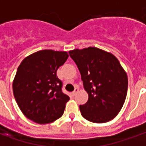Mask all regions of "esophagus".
<instances>
[{"instance_id": "esophagus-1", "label": "esophagus", "mask_w": 146, "mask_h": 146, "mask_svg": "<svg viewBox=\"0 0 146 146\" xmlns=\"http://www.w3.org/2000/svg\"><path fill=\"white\" fill-rule=\"evenodd\" d=\"M78 92H79V89L77 88H76L74 89V91L72 92V94H73V95H76V94L78 93Z\"/></svg>"}]
</instances>
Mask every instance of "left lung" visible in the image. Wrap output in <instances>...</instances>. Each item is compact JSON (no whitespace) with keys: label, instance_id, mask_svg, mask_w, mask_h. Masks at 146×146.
<instances>
[{"label":"left lung","instance_id":"left-lung-1","mask_svg":"<svg viewBox=\"0 0 146 146\" xmlns=\"http://www.w3.org/2000/svg\"><path fill=\"white\" fill-rule=\"evenodd\" d=\"M79 69L88 100L80 106L84 118L93 123L113 119L125 102L127 76L113 54L94 47L69 51Z\"/></svg>","mask_w":146,"mask_h":146}]
</instances>
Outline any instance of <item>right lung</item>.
Instances as JSON below:
<instances>
[{"label": "right lung", "mask_w": 146, "mask_h": 146, "mask_svg": "<svg viewBox=\"0 0 146 146\" xmlns=\"http://www.w3.org/2000/svg\"><path fill=\"white\" fill-rule=\"evenodd\" d=\"M68 57L66 51L43 50L24 58L18 67L13 93L28 119L48 123L63 114L70 97L62 92V82L56 72Z\"/></svg>", "instance_id": "obj_1"}]
</instances>
